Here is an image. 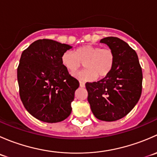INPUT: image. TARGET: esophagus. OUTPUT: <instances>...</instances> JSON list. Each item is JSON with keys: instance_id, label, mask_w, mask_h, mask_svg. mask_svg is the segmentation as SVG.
Returning <instances> with one entry per match:
<instances>
[{"instance_id": "34e87169", "label": "esophagus", "mask_w": 157, "mask_h": 157, "mask_svg": "<svg viewBox=\"0 0 157 157\" xmlns=\"http://www.w3.org/2000/svg\"><path fill=\"white\" fill-rule=\"evenodd\" d=\"M80 87H85V83L83 82L80 81Z\"/></svg>"}]
</instances>
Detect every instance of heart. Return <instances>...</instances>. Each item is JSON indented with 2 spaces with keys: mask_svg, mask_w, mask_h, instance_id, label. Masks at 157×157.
<instances>
[{
  "mask_svg": "<svg viewBox=\"0 0 157 157\" xmlns=\"http://www.w3.org/2000/svg\"><path fill=\"white\" fill-rule=\"evenodd\" d=\"M61 64L71 74L83 66L86 69L75 74L82 81H93L97 77L104 78L112 71L115 61V52L112 48H101L93 45H85L74 50L65 51L61 58Z\"/></svg>",
  "mask_w": 157,
  "mask_h": 157,
  "instance_id": "heart-1",
  "label": "heart"
}]
</instances>
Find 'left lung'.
Returning a JSON list of instances; mask_svg holds the SVG:
<instances>
[{
  "mask_svg": "<svg viewBox=\"0 0 157 157\" xmlns=\"http://www.w3.org/2000/svg\"><path fill=\"white\" fill-rule=\"evenodd\" d=\"M100 42L115 52V64L107 77L86 83L87 99L96 118L114 121L127 115L139 101L143 74L137 53L124 41L106 37Z\"/></svg>",
  "mask_w": 157,
  "mask_h": 157,
  "instance_id": "obj_1",
  "label": "left lung"
}]
</instances>
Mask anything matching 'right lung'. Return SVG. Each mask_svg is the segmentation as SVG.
Listing matches in <instances>:
<instances>
[{
    "label": "right lung",
    "instance_id": "1",
    "mask_svg": "<svg viewBox=\"0 0 157 157\" xmlns=\"http://www.w3.org/2000/svg\"><path fill=\"white\" fill-rule=\"evenodd\" d=\"M71 48L52 39H39L21 55L17 68L20 99L30 115L44 122H59L71 113L80 84L61 61L62 54Z\"/></svg>",
    "mask_w": 157,
    "mask_h": 157
}]
</instances>
